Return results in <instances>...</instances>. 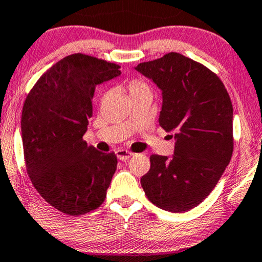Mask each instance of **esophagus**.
I'll return each mask as SVG.
<instances>
[{
  "label": "esophagus",
  "mask_w": 262,
  "mask_h": 262,
  "mask_svg": "<svg viewBox=\"0 0 262 262\" xmlns=\"http://www.w3.org/2000/svg\"><path fill=\"white\" fill-rule=\"evenodd\" d=\"M133 156V153L129 152V150L127 149H117L116 150V157L119 160H122V161H126L129 159V158Z\"/></svg>",
  "instance_id": "obj_1"
}]
</instances>
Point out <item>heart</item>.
<instances>
[{
    "instance_id": "heart-1",
    "label": "heart",
    "mask_w": 262,
    "mask_h": 262,
    "mask_svg": "<svg viewBox=\"0 0 262 262\" xmlns=\"http://www.w3.org/2000/svg\"><path fill=\"white\" fill-rule=\"evenodd\" d=\"M128 90H129L130 97H134V96H139V95H143V94L152 95L148 84L145 83L141 79L130 80L129 84H128Z\"/></svg>"
}]
</instances>
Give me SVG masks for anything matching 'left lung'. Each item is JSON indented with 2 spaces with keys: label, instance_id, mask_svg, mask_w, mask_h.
<instances>
[{
  "label": "left lung",
  "instance_id": "8db88e82",
  "mask_svg": "<svg viewBox=\"0 0 262 262\" xmlns=\"http://www.w3.org/2000/svg\"><path fill=\"white\" fill-rule=\"evenodd\" d=\"M135 70L161 90L159 124L176 140L171 158L150 157L141 186L158 208L189 211L209 196L230 163V97L215 73L183 54L167 53Z\"/></svg>",
  "mask_w": 262,
  "mask_h": 262
}]
</instances>
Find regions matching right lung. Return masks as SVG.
Masks as SVG:
<instances>
[{"mask_svg": "<svg viewBox=\"0 0 262 262\" xmlns=\"http://www.w3.org/2000/svg\"><path fill=\"white\" fill-rule=\"evenodd\" d=\"M120 66L76 53L40 77L26 98L21 135L26 168L47 203L70 216L97 209L116 171L115 153L88 146L96 86L121 75Z\"/></svg>", "mask_w": 262, "mask_h": 262, "instance_id": "obj_1", "label": "right lung"}]
</instances>
